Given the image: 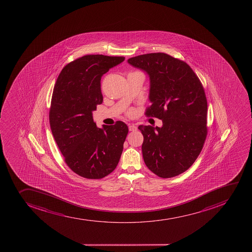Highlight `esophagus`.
Masks as SVG:
<instances>
[{
    "mask_svg": "<svg viewBox=\"0 0 252 252\" xmlns=\"http://www.w3.org/2000/svg\"><path fill=\"white\" fill-rule=\"evenodd\" d=\"M129 130L130 131H135V130H137V126L134 124L129 125Z\"/></svg>",
    "mask_w": 252,
    "mask_h": 252,
    "instance_id": "esophagus-1",
    "label": "esophagus"
}]
</instances>
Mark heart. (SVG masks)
I'll return each instance as SVG.
<instances>
[{
	"mask_svg": "<svg viewBox=\"0 0 252 252\" xmlns=\"http://www.w3.org/2000/svg\"><path fill=\"white\" fill-rule=\"evenodd\" d=\"M134 110L133 109H129L127 111V115H129V116H132L133 114H134Z\"/></svg>",
	"mask_w": 252,
	"mask_h": 252,
	"instance_id": "obj_1",
	"label": "heart"
}]
</instances>
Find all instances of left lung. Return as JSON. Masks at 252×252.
<instances>
[{
    "instance_id": "obj_1",
    "label": "left lung",
    "mask_w": 252,
    "mask_h": 252,
    "mask_svg": "<svg viewBox=\"0 0 252 252\" xmlns=\"http://www.w3.org/2000/svg\"><path fill=\"white\" fill-rule=\"evenodd\" d=\"M127 62L150 76L151 105L145 115L162 121V127H138L144 136V161L158 177H176L194 163L206 139L203 85L188 64L166 53H148Z\"/></svg>"
}]
</instances>
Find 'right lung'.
<instances>
[{
	"label": "right lung",
	"instance_id": "obj_1",
	"mask_svg": "<svg viewBox=\"0 0 252 252\" xmlns=\"http://www.w3.org/2000/svg\"><path fill=\"white\" fill-rule=\"evenodd\" d=\"M124 60V57L84 56L58 75L49 111L51 130L65 163L80 177L101 179L119 162L127 126L118 121L97 127L93 112L102 102V75Z\"/></svg>",
	"mask_w": 252,
	"mask_h": 252
}]
</instances>
